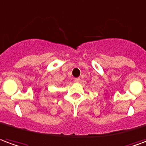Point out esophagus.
<instances>
[{"label": "esophagus", "instance_id": "esophagus-1", "mask_svg": "<svg viewBox=\"0 0 146 146\" xmlns=\"http://www.w3.org/2000/svg\"><path fill=\"white\" fill-rule=\"evenodd\" d=\"M80 81H81V79H80V78H75V82H80Z\"/></svg>", "mask_w": 146, "mask_h": 146}]
</instances>
